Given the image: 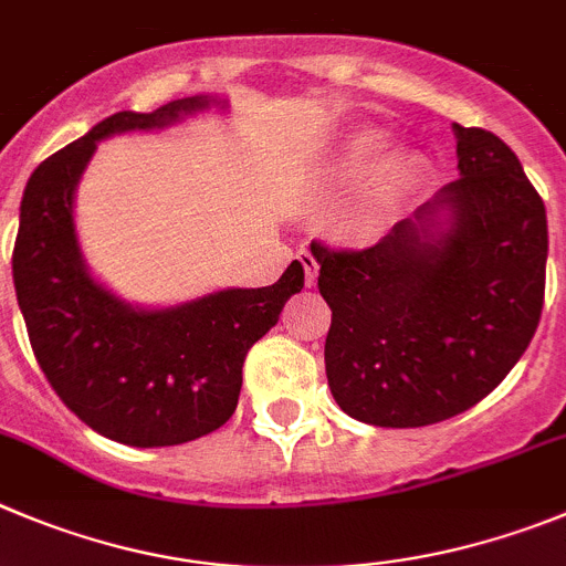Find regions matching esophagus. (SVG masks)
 I'll return each mask as SVG.
<instances>
[{
  "label": "esophagus",
  "mask_w": 566,
  "mask_h": 566,
  "mask_svg": "<svg viewBox=\"0 0 566 566\" xmlns=\"http://www.w3.org/2000/svg\"><path fill=\"white\" fill-rule=\"evenodd\" d=\"M297 261L303 263L305 286H314V283H317V274H319V263H317V258L311 255L308 249H300V252H297Z\"/></svg>",
  "instance_id": "obj_1"
}]
</instances>
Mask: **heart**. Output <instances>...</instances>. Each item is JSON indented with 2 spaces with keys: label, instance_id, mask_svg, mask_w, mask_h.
<instances>
[{
  "label": "heart",
  "instance_id": "b5f03b06",
  "mask_svg": "<svg viewBox=\"0 0 566 566\" xmlns=\"http://www.w3.org/2000/svg\"><path fill=\"white\" fill-rule=\"evenodd\" d=\"M387 148V134L376 126L356 128L354 134H347L345 143L336 157V170L345 181H356L367 176V170L378 163V157ZM429 174V159L421 151H401L390 154L385 163L378 165L373 174L370 190H367L365 201L359 207V227L361 230H376L385 221L392 219V212L421 188L423 179Z\"/></svg>",
  "mask_w": 566,
  "mask_h": 566
}]
</instances>
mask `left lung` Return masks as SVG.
Here are the masks:
<instances>
[{"label":"left lung","mask_w":566,"mask_h":566,"mask_svg":"<svg viewBox=\"0 0 566 566\" xmlns=\"http://www.w3.org/2000/svg\"><path fill=\"white\" fill-rule=\"evenodd\" d=\"M460 179L376 247L311 243L331 305L325 373L370 427H429L483 401L536 334L547 212L516 154L454 123Z\"/></svg>","instance_id":"obj_1"}]
</instances>
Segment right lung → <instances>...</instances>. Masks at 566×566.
I'll return each mask as SVG.
<instances>
[{"label":"right lung","instance_id":"1","mask_svg":"<svg viewBox=\"0 0 566 566\" xmlns=\"http://www.w3.org/2000/svg\"><path fill=\"white\" fill-rule=\"evenodd\" d=\"M224 97L193 95L157 112H117L33 170L19 210L13 286L30 345L61 401L117 443L154 449L216 432L241 396L243 356L303 289V263L263 289H221L145 308L90 272L75 230V190L97 143L159 132Z\"/></svg>","mask_w":566,"mask_h":566}]
</instances>
